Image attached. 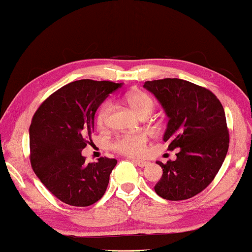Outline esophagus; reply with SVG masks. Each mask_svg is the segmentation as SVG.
<instances>
[{
  "label": "esophagus",
  "mask_w": 252,
  "mask_h": 252,
  "mask_svg": "<svg viewBox=\"0 0 252 252\" xmlns=\"http://www.w3.org/2000/svg\"><path fill=\"white\" fill-rule=\"evenodd\" d=\"M134 162V164H136V165H138L139 167H146L149 162L148 161H146V160H138V159H133L131 160Z\"/></svg>",
  "instance_id": "esophagus-1"
}]
</instances>
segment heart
I'll use <instances>...</instances> for the list:
<instances>
[{
	"instance_id": "b5f03b06",
	"label": "heart",
	"mask_w": 252,
	"mask_h": 252,
	"mask_svg": "<svg viewBox=\"0 0 252 252\" xmlns=\"http://www.w3.org/2000/svg\"><path fill=\"white\" fill-rule=\"evenodd\" d=\"M125 100L130 108L142 117H147L155 108V103L152 96L143 91L128 93L125 96ZM110 109H112L110 100H106L99 106L96 114V122L99 126H104L107 123ZM147 140V136L144 133H126L114 138L110 142V148L122 155L140 156L146 151Z\"/></svg>"
}]
</instances>
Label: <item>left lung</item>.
<instances>
[{
    "label": "left lung",
    "mask_w": 252,
    "mask_h": 252,
    "mask_svg": "<svg viewBox=\"0 0 252 252\" xmlns=\"http://www.w3.org/2000/svg\"><path fill=\"white\" fill-rule=\"evenodd\" d=\"M169 121L164 135L176 160L157 161L162 176L155 191L167 200L189 199L213 182L226 158L229 131L226 115L213 92L179 78L145 82Z\"/></svg>",
    "instance_id": "8db88e82"
}]
</instances>
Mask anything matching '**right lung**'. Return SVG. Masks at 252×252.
<instances>
[{"instance_id":"obj_1","label":"right lung","mask_w":252,"mask_h":252,"mask_svg":"<svg viewBox=\"0 0 252 252\" xmlns=\"http://www.w3.org/2000/svg\"><path fill=\"white\" fill-rule=\"evenodd\" d=\"M122 84L81 79L53 93L39 105L30 126V160L35 175L65 204L87 207L107 189L115 158L87 162L82 156L94 130L97 108Z\"/></svg>"}]
</instances>
